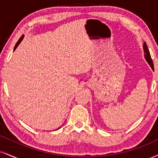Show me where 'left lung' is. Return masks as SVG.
<instances>
[{
    "label": "left lung",
    "instance_id": "left-lung-1",
    "mask_svg": "<svg viewBox=\"0 0 158 158\" xmlns=\"http://www.w3.org/2000/svg\"><path fill=\"white\" fill-rule=\"evenodd\" d=\"M143 51H144V57H145L146 60L147 61L148 63L149 64L150 67L152 68V69H154V64H153L152 60L151 55H150L149 51V49H148L147 45H146V43H143Z\"/></svg>",
    "mask_w": 158,
    "mask_h": 158
}]
</instances>
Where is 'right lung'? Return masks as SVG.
I'll list each match as a JSON object with an SVG mask.
<instances>
[{
  "label": "right lung",
  "mask_w": 158,
  "mask_h": 158,
  "mask_svg": "<svg viewBox=\"0 0 158 158\" xmlns=\"http://www.w3.org/2000/svg\"><path fill=\"white\" fill-rule=\"evenodd\" d=\"M23 37H24V35H22V36H21V37H20V39H19V40H18V42H17L16 45H15V48H14V51L15 50V49L17 48V47H18V45L20 44V42H21V41L23 40ZM59 129H60V128H59Z\"/></svg>",
  "instance_id": "right-lung-1"
}]
</instances>
